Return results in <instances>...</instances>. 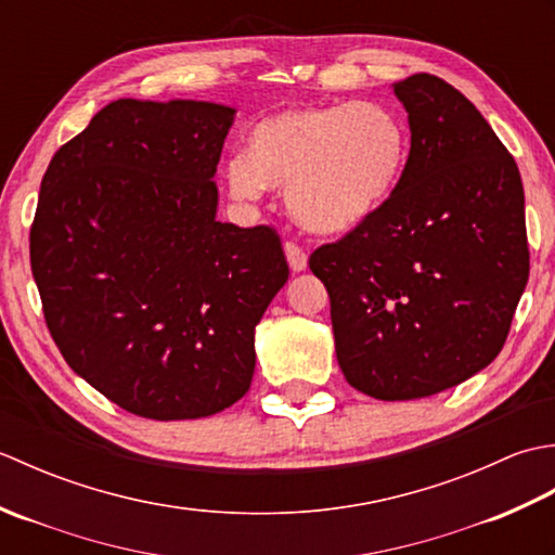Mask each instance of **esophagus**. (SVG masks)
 Segmentation results:
<instances>
[{
    "label": "esophagus",
    "instance_id": "1",
    "mask_svg": "<svg viewBox=\"0 0 555 555\" xmlns=\"http://www.w3.org/2000/svg\"><path fill=\"white\" fill-rule=\"evenodd\" d=\"M284 253H286V259H288V267H291L293 271H302L305 267H308V255H305V250H302V247H300L298 243L288 241V243L284 245Z\"/></svg>",
    "mask_w": 555,
    "mask_h": 555
}]
</instances>
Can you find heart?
Returning <instances> with one entry per match:
<instances>
[{
    "mask_svg": "<svg viewBox=\"0 0 555 555\" xmlns=\"http://www.w3.org/2000/svg\"><path fill=\"white\" fill-rule=\"evenodd\" d=\"M410 157V131L382 102L288 107L259 119L247 155L227 164L229 193L243 203L286 185L298 221L344 233L376 215L398 191Z\"/></svg>",
    "mask_w": 555,
    "mask_h": 555,
    "instance_id": "b5f03b06",
    "label": "heart"
}]
</instances>
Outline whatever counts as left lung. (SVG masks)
Instances as JSON below:
<instances>
[{
  "mask_svg": "<svg viewBox=\"0 0 555 555\" xmlns=\"http://www.w3.org/2000/svg\"><path fill=\"white\" fill-rule=\"evenodd\" d=\"M410 124L398 191L310 255L352 388L427 398L496 360L529 276L513 155L463 92L431 74L393 82Z\"/></svg>",
  "mask_w": 555,
  "mask_h": 555,
  "instance_id": "left-lung-1",
  "label": "left lung"
}]
</instances>
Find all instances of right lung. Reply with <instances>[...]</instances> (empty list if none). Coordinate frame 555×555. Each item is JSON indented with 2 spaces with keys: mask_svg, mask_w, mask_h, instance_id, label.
Here are the masks:
<instances>
[{
  "mask_svg": "<svg viewBox=\"0 0 555 555\" xmlns=\"http://www.w3.org/2000/svg\"><path fill=\"white\" fill-rule=\"evenodd\" d=\"M235 109L116 100L56 150L30 227L42 312L68 367L147 420L241 400L255 326L288 281L279 233L217 221Z\"/></svg>",
  "mask_w": 555,
  "mask_h": 555,
  "instance_id": "add662e5",
  "label": "right lung"
}]
</instances>
